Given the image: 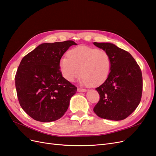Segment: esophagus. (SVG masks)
Returning a JSON list of instances; mask_svg holds the SVG:
<instances>
[{
  "instance_id": "obj_1",
  "label": "esophagus",
  "mask_w": 156,
  "mask_h": 156,
  "mask_svg": "<svg viewBox=\"0 0 156 156\" xmlns=\"http://www.w3.org/2000/svg\"><path fill=\"white\" fill-rule=\"evenodd\" d=\"M77 90H78V91H79V92H85V91H87V90H86V89H83V88H80V87H78V88L77 89Z\"/></svg>"
}]
</instances>
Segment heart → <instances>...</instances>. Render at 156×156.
<instances>
[{
	"label": "heart",
	"instance_id": "obj_1",
	"mask_svg": "<svg viewBox=\"0 0 156 156\" xmlns=\"http://www.w3.org/2000/svg\"><path fill=\"white\" fill-rule=\"evenodd\" d=\"M59 66L62 76L67 81L74 82L82 74V84L97 87L108 78L112 62L105 50L81 46L69 50L67 57L60 59Z\"/></svg>",
	"mask_w": 156,
	"mask_h": 156
}]
</instances>
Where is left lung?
Listing matches in <instances>:
<instances>
[{
	"label": "left lung",
	"mask_w": 156,
	"mask_h": 156,
	"mask_svg": "<svg viewBox=\"0 0 156 156\" xmlns=\"http://www.w3.org/2000/svg\"><path fill=\"white\" fill-rule=\"evenodd\" d=\"M110 56L112 66L108 78L95 88L100 99L93 108L98 116L106 119L122 120L139 106L142 93L140 66L128 51L111 43H93Z\"/></svg>",
	"instance_id": "1"
}]
</instances>
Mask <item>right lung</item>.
Segmentation results:
<instances>
[{
	"instance_id": "right-lung-1",
	"label": "right lung",
	"mask_w": 156,
	"mask_h": 156,
	"mask_svg": "<svg viewBox=\"0 0 156 156\" xmlns=\"http://www.w3.org/2000/svg\"><path fill=\"white\" fill-rule=\"evenodd\" d=\"M73 41L44 43L27 54L15 76L17 95L21 108L33 119L50 122L67 110L77 87L65 80L59 61Z\"/></svg>"
}]
</instances>
